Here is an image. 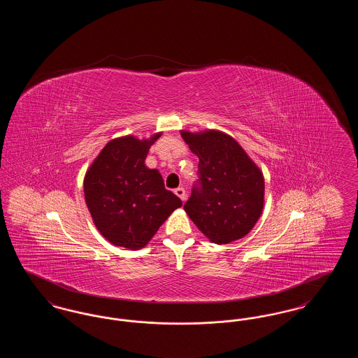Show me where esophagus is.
Segmentation results:
<instances>
[{
  "mask_svg": "<svg viewBox=\"0 0 358 358\" xmlns=\"http://www.w3.org/2000/svg\"><path fill=\"white\" fill-rule=\"evenodd\" d=\"M174 193H176L182 201H185V199H187V192H185L184 187H177V189H174Z\"/></svg>",
  "mask_w": 358,
  "mask_h": 358,
  "instance_id": "34e87169",
  "label": "esophagus"
}]
</instances>
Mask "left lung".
<instances>
[{"label":"left lung","instance_id":"8db88e82","mask_svg":"<svg viewBox=\"0 0 358 358\" xmlns=\"http://www.w3.org/2000/svg\"><path fill=\"white\" fill-rule=\"evenodd\" d=\"M200 159L199 180L184 209L206 238L228 244L244 238L264 205V177L238 142L217 130L181 131Z\"/></svg>","mask_w":358,"mask_h":358}]
</instances>
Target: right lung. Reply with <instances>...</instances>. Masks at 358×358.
Listing matches in <instances>:
<instances>
[{
	"label": "right lung",
	"mask_w": 358,
	"mask_h": 358,
	"mask_svg": "<svg viewBox=\"0 0 358 358\" xmlns=\"http://www.w3.org/2000/svg\"><path fill=\"white\" fill-rule=\"evenodd\" d=\"M161 134L110 141L85 173V204L98 231L114 245L143 248L182 205L165 189L159 171L145 165L150 146Z\"/></svg>",
	"instance_id": "1"
}]
</instances>
